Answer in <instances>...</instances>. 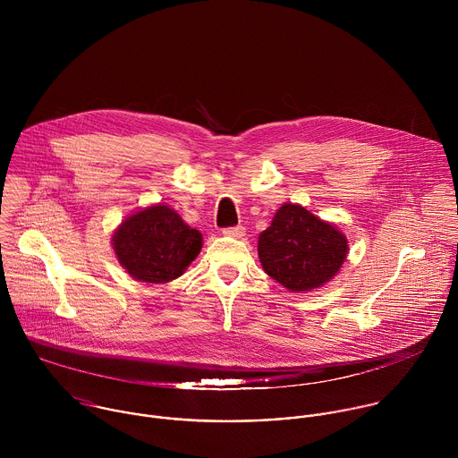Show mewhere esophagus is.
Segmentation results:
<instances>
[{
	"instance_id": "obj_1",
	"label": "esophagus",
	"mask_w": 458,
	"mask_h": 458,
	"mask_svg": "<svg viewBox=\"0 0 458 458\" xmlns=\"http://www.w3.org/2000/svg\"><path fill=\"white\" fill-rule=\"evenodd\" d=\"M224 236H229V238H243L245 236V227L243 225H236V227H225L222 231Z\"/></svg>"
}]
</instances>
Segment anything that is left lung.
Returning <instances> with one entry per match:
<instances>
[{"label":"left lung","instance_id":"left-lung-1","mask_svg":"<svg viewBox=\"0 0 458 458\" xmlns=\"http://www.w3.org/2000/svg\"><path fill=\"white\" fill-rule=\"evenodd\" d=\"M347 238L300 204L285 202L259 234L264 271L293 293L325 285L347 258Z\"/></svg>","mask_w":458,"mask_h":458}]
</instances>
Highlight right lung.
<instances>
[{
	"mask_svg": "<svg viewBox=\"0 0 458 458\" xmlns=\"http://www.w3.org/2000/svg\"><path fill=\"white\" fill-rule=\"evenodd\" d=\"M202 247V234L165 204L127 216L113 236V249L131 278L165 284L185 273Z\"/></svg>",
	"mask_w": 458,
	"mask_h": 458,
	"instance_id": "right-lung-1",
	"label": "right lung"
}]
</instances>
